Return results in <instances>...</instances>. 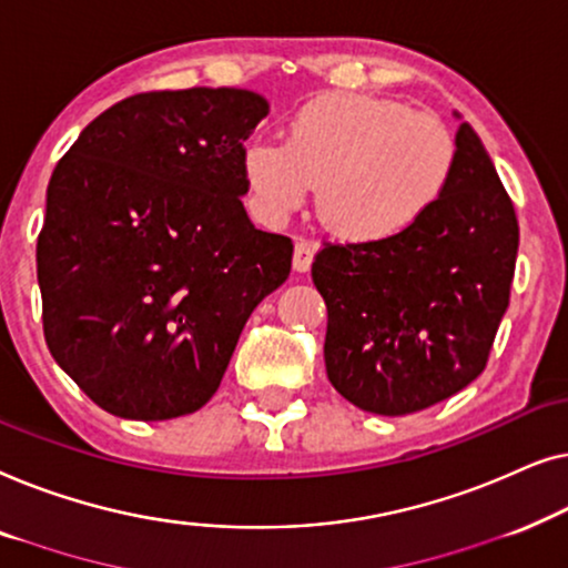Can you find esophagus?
<instances>
[{
    "instance_id": "1",
    "label": "esophagus",
    "mask_w": 568,
    "mask_h": 568,
    "mask_svg": "<svg viewBox=\"0 0 568 568\" xmlns=\"http://www.w3.org/2000/svg\"><path fill=\"white\" fill-rule=\"evenodd\" d=\"M314 254H316V246L306 242V239H298V242H295V252H293V267L298 270V273H308L311 262H314Z\"/></svg>"
}]
</instances>
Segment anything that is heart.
<instances>
[{
  "label": "heart",
  "instance_id": "1",
  "mask_svg": "<svg viewBox=\"0 0 568 568\" xmlns=\"http://www.w3.org/2000/svg\"><path fill=\"white\" fill-rule=\"evenodd\" d=\"M458 146L440 118L373 94L329 92L287 123V143L252 139L242 151L246 195L283 226L322 187L326 226L357 242L412 231L443 201Z\"/></svg>",
  "mask_w": 568,
  "mask_h": 568
}]
</instances>
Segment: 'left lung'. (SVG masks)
<instances>
[{
	"label": "left lung",
	"instance_id": "8db88e82",
	"mask_svg": "<svg viewBox=\"0 0 568 568\" xmlns=\"http://www.w3.org/2000/svg\"><path fill=\"white\" fill-rule=\"evenodd\" d=\"M443 201L383 242H324L311 277L326 303L332 386L363 412L402 417L458 394L489 363L509 306L520 226L468 123Z\"/></svg>",
	"mask_w": 568,
	"mask_h": 568
}]
</instances>
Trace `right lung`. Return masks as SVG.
<instances>
[{"mask_svg":"<svg viewBox=\"0 0 568 568\" xmlns=\"http://www.w3.org/2000/svg\"><path fill=\"white\" fill-rule=\"evenodd\" d=\"M265 115L231 87L141 92L55 164L36 246L43 334L100 409H201L246 318L291 275V239L254 229L242 203V143Z\"/></svg>","mask_w":568,"mask_h":568,"instance_id":"right-lung-1","label":"right lung"}]
</instances>
